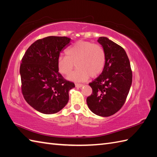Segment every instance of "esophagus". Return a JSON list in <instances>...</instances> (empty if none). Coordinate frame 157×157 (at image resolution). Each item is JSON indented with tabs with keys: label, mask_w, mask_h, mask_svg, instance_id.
Masks as SVG:
<instances>
[{
	"label": "esophagus",
	"mask_w": 157,
	"mask_h": 157,
	"mask_svg": "<svg viewBox=\"0 0 157 157\" xmlns=\"http://www.w3.org/2000/svg\"><path fill=\"white\" fill-rule=\"evenodd\" d=\"M75 85L76 87H81L83 86V84H82V83H75Z\"/></svg>",
	"instance_id": "esophagus-1"
}]
</instances>
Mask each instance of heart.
<instances>
[{
  "mask_svg": "<svg viewBox=\"0 0 157 157\" xmlns=\"http://www.w3.org/2000/svg\"><path fill=\"white\" fill-rule=\"evenodd\" d=\"M65 54L58 57L57 69L61 74L67 75L75 63L78 68L68 78L73 81H85L90 76L96 77L104 70L106 58L104 49L100 45L79 41L69 47Z\"/></svg>",
  "mask_w": 157,
  "mask_h": 157,
  "instance_id": "1",
  "label": "heart"
}]
</instances>
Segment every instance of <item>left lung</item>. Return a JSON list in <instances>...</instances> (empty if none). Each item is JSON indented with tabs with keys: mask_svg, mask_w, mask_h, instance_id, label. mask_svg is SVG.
<instances>
[{
	"mask_svg": "<svg viewBox=\"0 0 157 157\" xmlns=\"http://www.w3.org/2000/svg\"><path fill=\"white\" fill-rule=\"evenodd\" d=\"M98 43L105 53V65L101 74L89 83L92 95L87 104L94 114L108 117L124 104L132 81V73L127 54L121 46L107 37H100Z\"/></svg>",
	"mask_w": 157,
	"mask_h": 157,
	"instance_id": "left-lung-1",
	"label": "left lung"
}]
</instances>
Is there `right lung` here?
<instances>
[{
    "label": "right lung",
    "instance_id": "obj_1",
    "mask_svg": "<svg viewBox=\"0 0 157 157\" xmlns=\"http://www.w3.org/2000/svg\"><path fill=\"white\" fill-rule=\"evenodd\" d=\"M70 41V38L56 36L38 39L22 58V94L31 107L43 114H55L63 108L69 91L75 87L59 74L57 65L60 52Z\"/></svg>",
    "mask_w": 157,
    "mask_h": 157
}]
</instances>
